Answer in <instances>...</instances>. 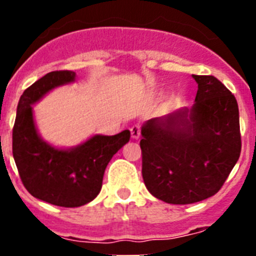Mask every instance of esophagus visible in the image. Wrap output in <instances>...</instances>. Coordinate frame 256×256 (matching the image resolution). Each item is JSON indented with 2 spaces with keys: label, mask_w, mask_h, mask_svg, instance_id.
<instances>
[{
  "label": "esophagus",
  "mask_w": 256,
  "mask_h": 256,
  "mask_svg": "<svg viewBox=\"0 0 256 256\" xmlns=\"http://www.w3.org/2000/svg\"><path fill=\"white\" fill-rule=\"evenodd\" d=\"M140 134H141V126L140 124H134L130 126V136L133 140H138Z\"/></svg>",
  "instance_id": "1"
}]
</instances>
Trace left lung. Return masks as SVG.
I'll use <instances>...</instances> for the list:
<instances>
[{
  "mask_svg": "<svg viewBox=\"0 0 256 256\" xmlns=\"http://www.w3.org/2000/svg\"><path fill=\"white\" fill-rule=\"evenodd\" d=\"M195 104L142 126V177L152 196L186 205L216 195L241 152L238 105L212 76H192Z\"/></svg>",
  "mask_w": 256,
  "mask_h": 256,
  "instance_id": "obj_1",
  "label": "left lung"
}]
</instances>
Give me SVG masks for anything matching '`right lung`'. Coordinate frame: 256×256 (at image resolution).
Listing matches in <instances>:
<instances>
[{
  "instance_id": "add662e5",
  "label": "right lung",
  "mask_w": 256,
  "mask_h": 256,
  "mask_svg": "<svg viewBox=\"0 0 256 256\" xmlns=\"http://www.w3.org/2000/svg\"><path fill=\"white\" fill-rule=\"evenodd\" d=\"M73 82L74 72L60 70L26 88L18 104L12 130V155L24 187L32 196L64 208L82 206L100 194L108 162L130 138L126 130L115 136L94 134L70 148L44 141L36 126L32 105L54 88Z\"/></svg>"
}]
</instances>
